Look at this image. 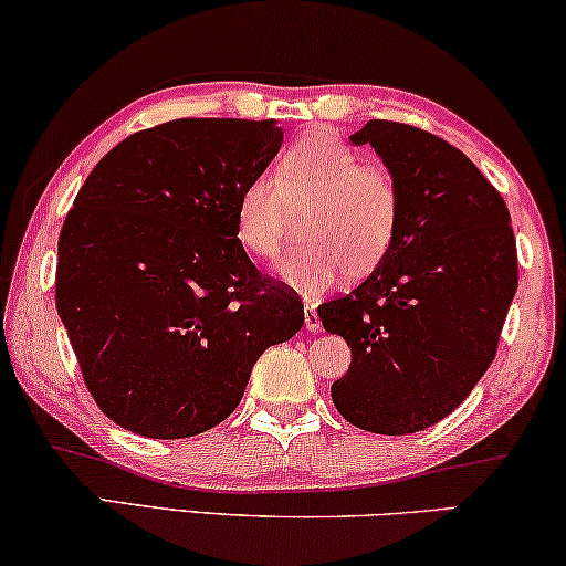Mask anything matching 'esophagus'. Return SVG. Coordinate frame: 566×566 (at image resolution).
<instances>
[{"mask_svg": "<svg viewBox=\"0 0 566 566\" xmlns=\"http://www.w3.org/2000/svg\"><path fill=\"white\" fill-rule=\"evenodd\" d=\"M305 328H307V331H321V328H323L321 315H317V310H315L313 305L305 307Z\"/></svg>", "mask_w": 566, "mask_h": 566, "instance_id": "34e87169", "label": "esophagus"}]
</instances>
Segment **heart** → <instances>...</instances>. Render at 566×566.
Instances as JSON below:
<instances>
[{
    "label": "heart",
    "instance_id": "b5f03b06",
    "mask_svg": "<svg viewBox=\"0 0 566 566\" xmlns=\"http://www.w3.org/2000/svg\"><path fill=\"white\" fill-rule=\"evenodd\" d=\"M310 202L307 243L286 253L280 274L307 297L333 290L348 269L366 274L392 249L402 214L400 181L387 166L364 164L336 135H307L280 158L276 174L245 181L235 202V235L259 259L284 249L292 207Z\"/></svg>",
    "mask_w": 566,
    "mask_h": 566
}]
</instances>
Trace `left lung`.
Segmentation results:
<instances>
[{
    "instance_id": "8db88e82",
    "label": "left lung",
    "mask_w": 566,
    "mask_h": 566,
    "mask_svg": "<svg viewBox=\"0 0 566 566\" xmlns=\"http://www.w3.org/2000/svg\"><path fill=\"white\" fill-rule=\"evenodd\" d=\"M369 143L400 181L392 249L354 292L317 307L352 346L331 395L361 431L408 436L459 408L497 354L518 290L511 212L484 174L439 135L369 120Z\"/></svg>"
}]
</instances>
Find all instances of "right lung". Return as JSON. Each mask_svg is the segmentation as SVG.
Returning a JSON list of instances; mask_svg holds the SVG:
<instances>
[{
	"mask_svg": "<svg viewBox=\"0 0 566 566\" xmlns=\"http://www.w3.org/2000/svg\"><path fill=\"white\" fill-rule=\"evenodd\" d=\"M272 120L181 117L109 150L63 220L55 307L109 420L187 439L241 402L269 346L305 323L300 294L235 235L245 181L272 164Z\"/></svg>",
	"mask_w": 566,
	"mask_h": 566,
	"instance_id": "right-lung-1",
	"label": "right lung"
}]
</instances>
